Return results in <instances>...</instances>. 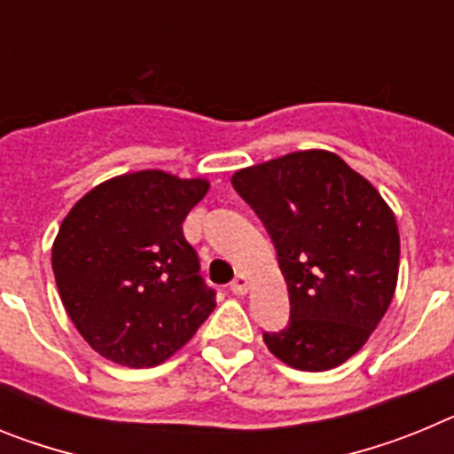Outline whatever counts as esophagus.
I'll return each mask as SVG.
<instances>
[{"instance_id": "1", "label": "esophagus", "mask_w": 454, "mask_h": 454, "mask_svg": "<svg viewBox=\"0 0 454 454\" xmlns=\"http://www.w3.org/2000/svg\"><path fill=\"white\" fill-rule=\"evenodd\" d=\"M250 291V277L247 275H239L231 282V293H236V295H246V293Z\"/></svg>"}]
</instances>
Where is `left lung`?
Instances as JSON below:
<instances>
[{
  "label": "left lung",
  "instance_id": "left-lung-1",
  "mask_svg": "<svg viewBox=\"0 0 454 454\" xmlns=\"http://www.w3.org/2000/svg\"><path fill=\"white\" fill-rule=\"evenodd\" d=\"M270 231L291 300L286 330L263 334L286 366L323 372L362 350L398 286L391 207L339 154L300 150L231 175Z\"/></svg>",
  "mask_w": 454,
  "mask_h": 454
}]
</instances>
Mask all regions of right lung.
Returning <instances> with one entry per match:
<instances>
[{"instance_id":"right-lung-1","label":"right lung","mask_w":454,"mask_h":454,"mask_svg":"<svg viewBox=\"0 0 454 454\" xmlns=\"http://www.w3.org/2000/svg\"><path fill=\"white\" fill-rule=\"evenodd\" d=\"M208 179L136 170L88 191L63 218L51 268L92 350L129 368L170 359L215 307L182 223Z\"/></svg>"}]
</instances>
